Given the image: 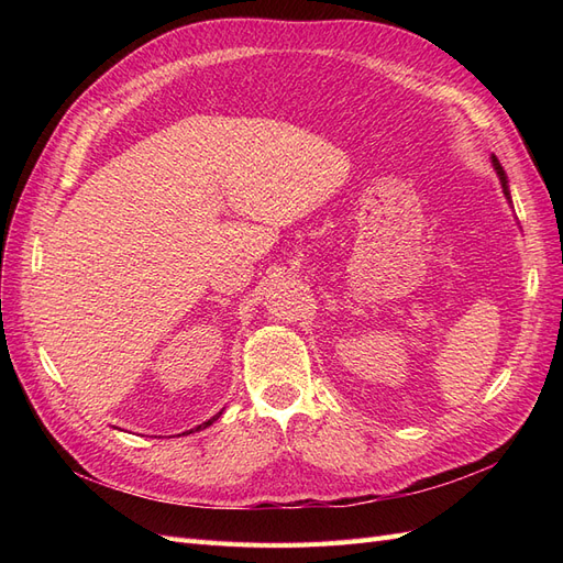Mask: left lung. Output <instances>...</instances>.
I'll list each match as a JSON object with an SVG mask.
<instances>
[{
    "instance_id": "8db88e82",
    "label": "left lung",
    "mask_w": 563,
    "mask_h": 563,
    "mask_svg": "<svg viewBox=\"0 0 563 563\" xmlns=\"http://www.w3.org/2000/svg\"><path fill=\"white\" fill-rule=\"evenodd\" d=\"M493 166H496V172H498V176H500V183H503V190H505V195H507V199H509V190H507V176H505V172H503V166H500V162L493 157Z\"/></svg>"
}]
</instances>
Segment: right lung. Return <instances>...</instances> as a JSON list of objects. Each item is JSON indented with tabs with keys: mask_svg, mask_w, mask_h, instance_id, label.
<instances>
[{
	"mask_svg": "<svg viewBox=\"0 0 563 563\" xmlns=\"http://www.w3.org/2000/svg\"><path fill=\"white\" fill-rule=\"evenodd\" d=\"M220 413H223V411H220ZM220 413H216V416H213V418H211V420H207V422H201V424H199V428H197V430H203V428H209V424H211V422H213V420H218V418H220Z\"/></svg>",
	"mask_w": 563,
	"mask_h": 563,
	"instance_id": "obj_1",
	"label": "right lung"
}]
</instances>
